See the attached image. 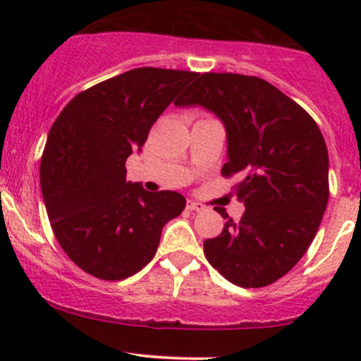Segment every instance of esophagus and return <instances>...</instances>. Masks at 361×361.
Masks as SVG:
<instances>
[{"instance_id": "1", "label": "esophagus", "mask_w": 361, "mask_h": 361, "mask_svg": "<svg viewBox=\"0 0 361 361\" xmlns=\"http://www.w3.org/2000/svg\"><path fill=\"white\" fill-rule=\"evenodd\" d=\"M187 207L190 211H195V213H199V211H204V206L201 202H195V201H188L187 202Z\"/></svg>"}]
</instances>
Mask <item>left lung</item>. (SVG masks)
Listing matches in <instances>:
<instances>
[{
	"label": "left lung",
	"instance_id": "obj_1",
	"mask_svg": "<svg viewBox=\"0 0 361 361\" xmlns=\"http://www.w3.org/2000/svg\"><path fill=\"white\" fill-rule=\"evenodd\" d=\"M176 106L213 111L227 130L224 176L239 174L245 213L204 241L207 262L234 285L262 288L304 257L329 202V150L307 111L258 76L202 73Z\"/></svg>",
	"mask_w": 361,
	"mask_h": 361
}]
</instances>
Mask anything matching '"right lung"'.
I'll return each instance as SVG.
<instances>
[{
  "mask_svg": "<svg viewBox=\"0 0 361 361\" xmlns=\"http://www.w3.org/2000/svg\"><path fill=\"white\" fill-rule=\"evenodd\" d=\"M197 73L136 68L76 94L47 137L39 183L64 253L104 281L136 274L159 248L162 227L185 209L178 192L126 181V160Z\"/></svg>",
  "mask_w": 361,
  "mask_h": 361,
  "instance_id": "obj_1",
  "label": "right lung"
}]
</instances>
